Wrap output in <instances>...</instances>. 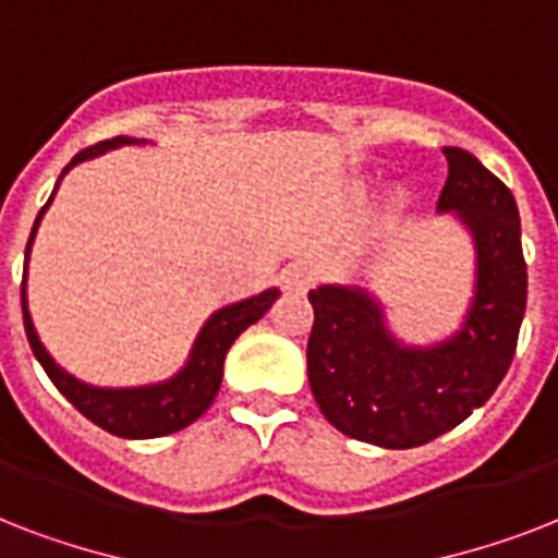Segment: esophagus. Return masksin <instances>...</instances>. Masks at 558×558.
Returning a JSON list of instances; mask_svg holds the SVG:
<instances>
[{"label": "esophagus", "mask_w": 558, "mask_h": 558, "mask_svg": "<svg viewBox=\"0 0 558 558\" xmlns=\"http://www.w3.org/2000/svg\"><path fill=\"white\" fill-rule=\"evenodd\" d=\"M280 283L287 292H306L313 283V269L306 263H289L287 269L280 271Z\"/></svg>", "instance_id": "34e87169"}]
</instances>
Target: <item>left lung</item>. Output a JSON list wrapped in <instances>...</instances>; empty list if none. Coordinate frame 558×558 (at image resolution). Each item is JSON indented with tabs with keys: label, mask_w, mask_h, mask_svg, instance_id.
<instances>
[{
	"label": "left lung",
	"mask_w": 558,
	"mask_h": 558,
	"mask_svg": "<svg viewBox=\"0 0 558 558\" xmlns=\"http://www.w3.org/2000/svg\"><path fill=\"white\" fill-rule=\"evenodd\" d=\"M449 179L437 214H454L475 243V292L463 322L434 344H405L385 306L359 283H324L306 344L310 388L341 434L381 449H414L451 432L501 385L527 306V263L510 187L472 153L442 147Z\"/></svg>",
	"instance_id": "obj_1"
}]
</instances>
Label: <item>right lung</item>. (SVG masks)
Instances as JSON below:
<instances>
[{"label": "right lung", "instance_id": "obj_1", "mask_svg": "<svg viewBox=\"0 0 558 558\" xmlns=\"http://www.w3.org/2000/svg\"><path fill=\"white\" fill-rule=\"evenodd\" d=\"M130 144L147 142H144V138H130V135H118L112 142L95 144L89 150L77 153V156L65 165L60 179H63L74 165L98 159L104 153L118 150V147H130ZM60 179H57L54 193L57 187H60ZM54 193L48 196V202L43 205L37 219H34L28 245H25L22 322H25V336H28V344L31 350H34V356H37V362L43 365V371L48 373V379L54 381V388L60 390L86 420L100 425L104 432L116 434V437H126V440H150V437H165V434L182 432L185 425H191L193 420H199V416L208 411L214 397H217L219 385H222L226 353L231 350V344H234L236 336H240L245 327H252L254 322H260L263 315H266V310L278 301L280 289H263L260 295L243 298V301H236V304L219 306L217 313H210V318L202 324L199 336L193 341L191 353H187V362L179 367L170 379L150 381V385H135V388H98V385H89V381L77 379V376H72L69 371H63V367L51 359L46 344L39 341L37 327L31 322L28 295H25L31 243H34V236H37L39 219H43V214H46L51 199H54Z\"/></svg>", "mask_w": 558, "mask_h": 558}]
</instances>
